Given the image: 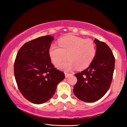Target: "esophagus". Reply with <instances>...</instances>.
<instances>
[{"label":"esophagus","mask_w":127,"mask_h":127,"mask_svg":"<svg viewBox=\"0 0 127 127\" xmlns=\"http://www.w3.org/2000/svg\"><path fill=\"white\" fill-rule=\"evenodd\" d=\"M70 73H66V72H65V77L67 78V77H69V76L70 75Z\"/></svg>","instance_id":"34e87169"}]
</instances>
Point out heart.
<instances>
[{
	"instance_id": "obj_1",
	"label": "heart",
	"mask_w": 127,
	"mask_h": 127,
	"mask_svg": "<svg viewBox=\"0 0 127 127\" xmlns=\"http://www.w3.org/2000/svg\"><path fill=\"white\" fill-rule=\"evenodd\" d=\"M58 45L52 44L48 54L53 64L57 65L59 63L57 67L61 70H70L76 67L78 69L87 68L96 55V46L91 39L68 36L60 39ZM67 57L69 61L59 64Z\"/></svg>"
}]
</instances>
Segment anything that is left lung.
I'll list each match as a JSON object with an SVG mask.
<instances>
[{
    "label": "left lung",
    "mask_w": 127,
    "mask_h": 127,
    "mask_svg": "<svg viewBox=\"0 0 127 127\" xmlns=\"http://www.w3.org/2000/svg\"><path fill=\"white\" fill-rule=\"evenodd\" d=\"M96 53L89 67L74 75L77 82L73 93L80 100L94 102L103 97L110 88L114 70L115 58L110 47L95 39Z\"/></svg>",
    "instance_id": "1"
}]
</instances>
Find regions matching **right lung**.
<instances>
[{"mask_svg":"<svg viewBox=\"0 0 127 127\" xmlns=\"http://www.w3.org/2000/svg\"><path fill=\"white\" fill-rule=\"evenodd\" d=\"M53 36L38 37L26 43L17 53L14 76L18 89L32 103L41 104L50 99L65 74L51 63L48 50Z\"/></svg>","mask_w":127,"mask_h":127,"instance_id":"1","label":"right lung"}]
</instances>
